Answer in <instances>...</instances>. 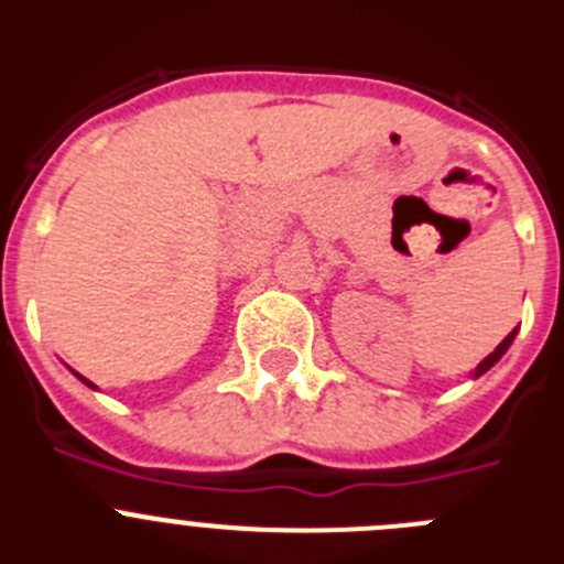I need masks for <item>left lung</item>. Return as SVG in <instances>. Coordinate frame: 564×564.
<instances>
[{
	"mask_svg": "<svg viewBox=\"0 0 564 564\" xmlns=\"http://www.w3.org/2000/svg\"><path fill=\"white\" fill-rule=\"evenodd\" d=\"M514 336H517V330H511V333H508V336L502 338V341H500V347H497V350L491 352V356H486V358H482L480 364H477L475 376H482V372H486V370H491V367H495V364L500 361V358H502V352H506L508 347H511V341H514Z\"/></svg>",
	"mask_w": 564,
	"mask_h": 564,
	"instance_id": "1",
	"label": "left lung"
}]
</instances>
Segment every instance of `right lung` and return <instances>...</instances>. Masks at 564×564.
I'll list each match as a JSON object with an SVG mask.
<instances>
[{"mask_svg":"<svg viewBox=\"0 0 564 564\" xmlns=\"http://www.w3.org/2000/svg\"><path fill=\"white\" fill-rule=\"evenodd\" d=\"M82 381H84V383H89V381H87V378H82ZM89 387H93V383H89Z\"/></svg>","mask_w":564,"mask_h":564,"instance_id":"obj_1","label":"right lung"}]
</instances>
